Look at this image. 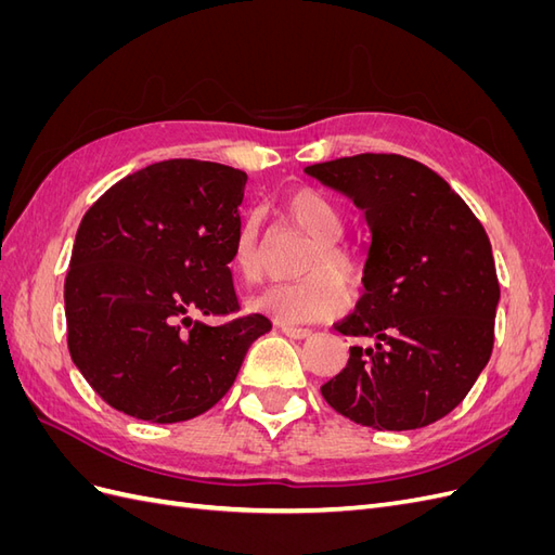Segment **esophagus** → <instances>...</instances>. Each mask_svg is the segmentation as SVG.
I'll return each mask as SVG.
<instances>
[{
	"label": "esophagus",
	"instance_id": "obj_1",
	"mask_svg": "<svg viewBox=\"0 0 555 555\" xmlns=\"http://www.w3.org/2000/svg\"><path fill=\"white\" fill-rule=\"evenodd\" d=\"M280 331L287 335V338H292V340H306V338H310L312 335V331L310 328H300V326H289V324H282L280 326Z\"/></svg>",
	"mask_w": 555,
	"mask_h": 555
}]
</instances>
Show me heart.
<instances>
[{
    "label": "heart",
    "mask_w": 555,
    "mask_h": 555,
    "mask_svg": "<svg viewBox=\"0 0 555 555\" xmlns=\"http://www.w3.org/2000/svg\"><path fill=\"white\" fill-rule=\"evenodd\" d=\"M287 220L312 238V249L300 261V273H310L296 282L271 284L249 298V308L284 324L324 322L338 317L349 292L340 278L359 282L361 271L338 241L345 233V215L333 201L314 190H296L282 204ZM231 268L243 282H257L263 271V245L257 217H247L231 245Z\"/></svg>",
    "instance_id": "obj_1"
}]
</instances>
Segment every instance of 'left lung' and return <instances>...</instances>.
I'll use <instances>...</instances> for the list:
<instances>
[{"mask_svg":"<svg viewBox=\"0 0 555 555\" xmlns=\"http://www.w3.org/2000/svg\"><path fill=\"white\" fill-rule=\"evenodd\" d=\"M363 210L365 294L335 324L351 338L322 386L354 424L414 430L447 416L491 359L500 284L491 243L465 201L422 162L365 153L306 166Z\"/></svg>","mask_w":555,"mask_h":555,"instance_id":"obj_1","label":"left lung"}]
</instances>
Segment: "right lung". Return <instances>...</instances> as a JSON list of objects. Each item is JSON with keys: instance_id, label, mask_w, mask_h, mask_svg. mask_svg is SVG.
<instances>
[{"instance_id": "add662e5", "label": "right lung", "mask_w": 555, "mask_h": 555, "mask_svg": "<svg viewBox=\"0 0 555 555\" xmlns=\"http://www.w3.org/2000/svg\"><path fill=\"white\" fill-rule=\"evenodd\" d=\"M247 176L169 159L122 178L76 233L64 282L72 361L111 408L153 424L210 410L236 379L263 314L238 310L229 271Z\"/></svg>"}]
</instances>
